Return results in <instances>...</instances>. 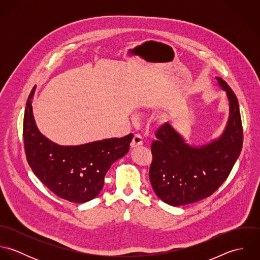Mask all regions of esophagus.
I'll return each instance as SVG.
<instances>
[{
  "label": "esophagus",
  "mask_w": 260,
  "mask_h": 260,
  "mask_svg": "<svg viewBox=\"0 0 260 260\" xmlns=\"http://www.w3.org/2000/svg\"><path fill=\"white\" fill-rule=\"evenodd\" d=\"M143 144V137L140 134H135L133 137V140L131 142V147L135 148Z\"/></svg>",
  "instance_id": "1"
}]
</instances>
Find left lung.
Segmentation results:
<instances>
[{
	"label": "left lung",
	"mask_w": 260,
	"mask_h": 260,
	"mask_svg": "<svg viewBox=\"0 0 260 260\" xmlns=\"http://www.w3.org/2000/svg\"><path fill=\"white\" fill-rule=\"evenodd\" d=\"M229 100V120L222 136L200 147L187 145L165 123L151 144L149 178L156 195L165 203L181 206L213 194L230 174L243 143L238 100L221 78H216Z\"/></svg>",
	"instance_id": "left-lung-1"
}]
</instances>
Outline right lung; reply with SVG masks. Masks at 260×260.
I'll return each instance as SVG.
<instances>
[{"label":"right lung","mask_w":260,"mask_h":260,"mask_svg":"<svg viewBox=\"0 0 260 260\" xmlns=\"http://www.w3.org/2000/svg\"><path fill=\"white\" fill-rule=\"evenodd\" d=\"M27 100L23 138L25 154L34 174L58 197L75 203L95 198L104 186L112 164L128 151L133 138L129 134L80 146H60L43 136L35 124L32 98Z\"/></svg>","instance_id":"obj_1"}]
</instances>
